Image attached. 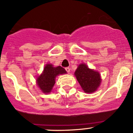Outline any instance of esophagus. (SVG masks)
Returning a JSON list of instances; mask_svg holds the SVG:
<instances>
[{"label": "esophagus", "mask_w": 133, "mask_h": 133, "mask_svg": "<svg viewBox=\"0 0 133 133\" xmlns=\"http://www.w3.org/2000/svg\"><path fill=\"white\" fill-rule=\"evenodd\" d=\"M65 71H66L68 72V73H69V71H70V68H68V67L65 68Z\"/></svg>", "instance_id": "1"}]
</instances>
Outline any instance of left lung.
<instances>
[{
    "label": "left lung",
    "mask_w": 133,
    "mask_h": 133,
    "mask_svg": "<svg viewBox=\"0 0 133 133\" xmlns=\"http://www.w3.org/2000/svg\"><path fill=\"white\" fill-rule=\"evenodd\" d=\"M76 79L84 92L91 93L97 89L101 83L100 75L97 71L89 69L87 65L81 64L75 73Z\"/></svg>",
    "instance_id": "8db88e82"
}]
</instances>
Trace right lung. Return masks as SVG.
I'll return each instance as SVG.
<instances>
[{"label": "right lung", "instance_id": "1", "mask_svg": "<svg viewBox=\"0 0 133 133\" xmlns=\"http://www.w3.org/2000/svg\"><path fill=\"white\" fill-rule=\"evenodd\" d=\"M64 73H66V71L61 66L54 68L51 64H47L44 68L42 74L37 78V84L42 92L49 93L55 84L56 76Z\"/></svg>", "mask_w": 133, "mask_h": 133}]
</instances>
